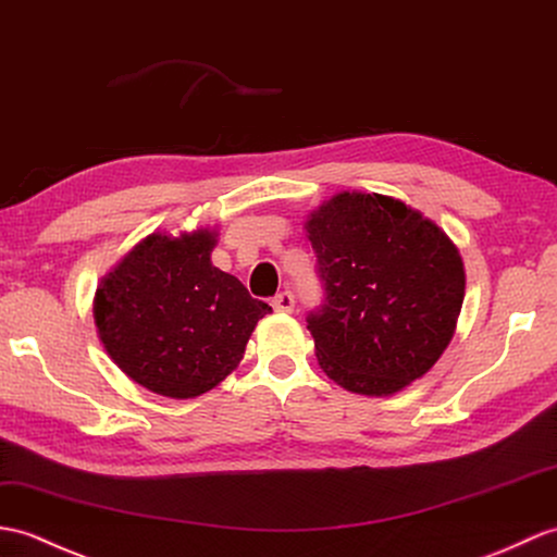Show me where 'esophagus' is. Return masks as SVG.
I'll use <instances>...</instances> for the list:
<instances>
[{
    "label": "esophagus",
    "mask_w": 557,
    "mask_h": 557,
    "mask_svg": "<svg viewBox=\"0 0 557 557\" xmlns=\"http://www.w3.org/2000/svg\"><path fill=\"white\" fill-rule=\"evenodd\" d=\"M273 308L277 313H292L294 310V294L292 292H280L273 299Z\"/></svg>",
    "instance_id": "1"
}]
</instances>
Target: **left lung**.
Here are the masks:
<instances>
[{
    "instance_id": "obj_1",
    "label": "left lung",
    "mask_w": 557,
    "mask_h": 557,
    "mask_svg": "<svg viewBox=\"0 0 557 557\" xmlns=\"http://www.w3.org/2000/svg\"><path fill=\"white\" fill-rule=\"evenodd\" d=\"M325 301L308 330L322 372L346 392L392 396L454 339L465 268L446 232L384 194H334L308 215Z\"/></svg>"
}]
</instances>
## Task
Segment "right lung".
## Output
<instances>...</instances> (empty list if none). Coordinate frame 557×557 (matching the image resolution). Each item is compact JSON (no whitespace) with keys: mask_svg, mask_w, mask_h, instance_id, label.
<instances>
[{"mask_svg":"<svg viewBox=\"0 0 557 557\" xmlns=\"http://www.w3.org/2000/svg\"><path fill=\"white\" fill-rule=\"evenodd\" d=\"M215 232L141 239L99 282L95 325L111 360L145 389L194 398L239 366L256 322L273 313L211 263Z\"/></svg>","mask_w":557,"mask_h":557,"instance_id":"1","label":"right lung"}]
</instances>
